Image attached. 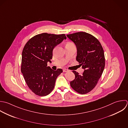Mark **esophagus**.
Wrapping results in <instances>:
<instances>
[{"mask_svg":"<svg viewBox=\"0 0 128 128\" xmlns=\"http://www.w3.org/2000/svg\"><path fill=\"white\" fill-rule=\"evenodd\" d=\"M69 71V70L66 69H63V72H68V71Z\"/></svg>","mask_w":128,"mask_h":128,"instance_id":"1","label":"esophagus"}]
</instances>
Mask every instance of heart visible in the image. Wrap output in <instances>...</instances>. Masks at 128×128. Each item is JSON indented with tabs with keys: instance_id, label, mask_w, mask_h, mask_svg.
<instances>
[{
	"instance_id": "heart-1",
	"label": "heart",
	"mask_w": 128,
	"mask_h": 128,
	"mask_svg": "<svg viewBox=\"0 0 128 128\" xmlns=\"http://www.w3.org/2000/svg\"><path fill=\"white\" fill-rule=\"evenodd\" d=\"M69 43H71V42H69Z\"/></svg>"
}]
</instances>
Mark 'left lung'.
Masks as SVG:
<instances>
[{"mask_svg": "<svg viewBox=\"0 0 128 128\" xmlns=\"http://www.w3.org/2000/svg\"><path fill=\"white\" fill-rule=\"evenodd\" d=\"M67 36L75 44L76 60L85 70L82 75L73 71L75 77L70 86L78 93L85 94L95 88L103 73L105 65L104 50L99 41L88 33L79 32Z\"/></svg>", "mask_w": 128, "mask_h": 128, "instance_id": "1", "label": "left lung"}]
</instances>
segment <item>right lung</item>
<instances>
[{
	"label": "right lung",
	"instance_id": "add662e5",
	"mask_svg": "<svg viewBox=\"0 0 128 128\" xmlns=\"http://www.w3.org/2000/svg\"><path fill=\"white\" fill-rule=\"evenodd\" d=\"M66 39L65 34L43 33L30 38L25 45L22 53L21 71L29 88L36 95L45 96L53 90L62 69L54 71L47 67L51 62L53 50Z\"/></svg>",
	"mask_w": 128,
	"mask_h": 128
}]
</instances>
